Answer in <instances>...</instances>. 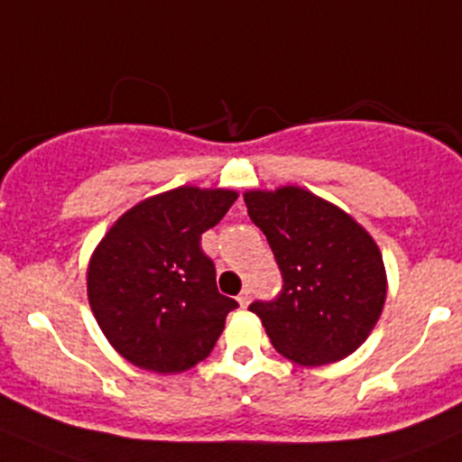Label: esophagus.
<instances>
[{"instance_id": "1", "label": "esophagus", "mask_w": 462, "mask_h": 462, "mask_svg": "<svg viewBox=\"0 0 462 462\" xmlns=\"http://www.w3.org/2000/svg\"><path fill=\"white\" fill-rule=\"evenodd\" d=\"M236 302H239V307H248V304H250V289H244V291H241V293H239V298H236Z\"/></svg>"}]
</instances>
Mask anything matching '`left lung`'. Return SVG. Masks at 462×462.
<instances>
[{"label":"left lung","mask_w":462,"mask_h":462,"mask_svg":"<svg viewBox=\"0 0 462 462\" xmlns=\"http://www.w3.org/2000/svg\"><path fill=\"white\" fill-rule=\"evenodd\" d=\"M282 271L280 295L253 302L273 347L307 368L359 350L386 302V268L370 232L329 200L286 185L244 194Z\"/></svg>","instance_id":"8db88e82"}]
</instances>
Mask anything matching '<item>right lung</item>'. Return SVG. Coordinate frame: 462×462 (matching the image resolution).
<instances>
[{
	"label": "right lung",
	"mask_w": 462,
	"mask_h": 462,
	"mask_svg": "<svg viewBox=\"0 0 462 462\" xmlns=\"http://www.w3.org/2000/svg\"><path fill=\"white\" fill-rule=\"evenodd\" d=\"M232 189L176 187L124 212L94 248L88 300L107 343L158 374L194 368L239 304L218 293L200 235L236 200Z\"/></svg>",
	"instance_id": "1"
}]
</instances>
